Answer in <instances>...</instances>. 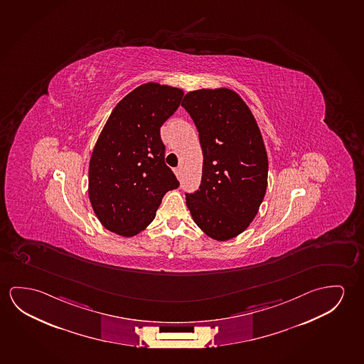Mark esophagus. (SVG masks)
<instances>
[{
  "mask_svg": "<svg viewBox=\"0 0 364 364\" xmlns=\"http://www.w3.org/2000/svg\"><path fill=\"white\" fill-rule=\"evenodd\" d=\"M173 173H175V175H176V178H178V179L181 178V168H175V170H173Z\"/></svg>",
  "mask_w": 364,
  "mask_h": 364,
  "instance_id": "34e87169",
  "label": "esophagus"
}]
</instances>
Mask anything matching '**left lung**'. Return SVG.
I'll return each mask as SVG.
<instances>
[{"label": "left lung", "instance_id": "left-lung-1", "mask_svg": "<svg viewBox=\"0 0 364 364\" xmlns=\"http://www.w3.org/2000/svg\"><path fill=\"white\" fill-rule=\"evenodd\" d=\"M203 150L202 184L186 194L196 225L215 241L241 235L256 217L267 189L269 160L251 109L228 88L185 95Z\"/></svg>", "mask_w": 364, "mask_h": 364}]
</instances>
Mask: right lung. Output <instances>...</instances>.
I'll use <instances>...</instances> for the list:
<instances>
[{
  "mask_svg": "<svg viewBox=\"0 0 364 364\" xmlns=\"http://www.w3.org/2000/svg\"><path fill=\"white\" fill-rule=\"evenodd\" d=\"M184 92L159 83L137 87L118 102L90 161V204L102 225L134 237L151 223L162 198L179 181L165 164L160 127Z\"/></svg>",
  "mask_w": 364,
  "mask_h": 364,
  "instance_id": "1",
  "label": "right lung"
}]
</instances>
